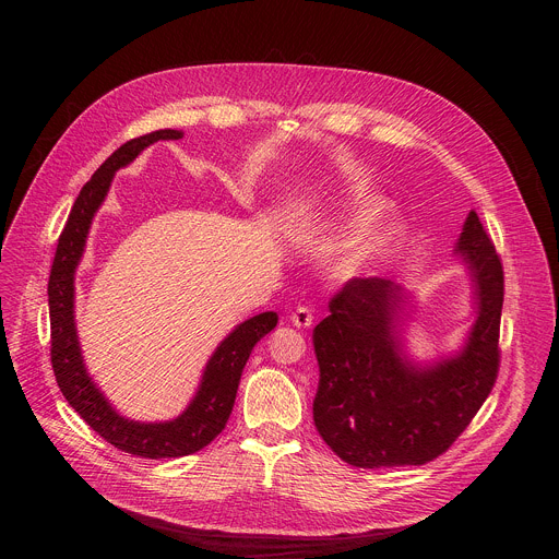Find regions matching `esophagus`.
Returning a JSON list of instances; mask_svg holds the SVG:
<instances>
[{
    "instance_id": "1",
    "label": "esophagus",
    "mask_w": 559,
    "mask_h": 559,
    "mask_svg": "<svg viewBox=\"0 0 559 559\" xmlns=\"http://www.w3.org/2000/svg\"><path fill=\"white\" fill-rule=\"evenodd\" d=\"M289 321H292V325H294V328H298V330L311 328V323H313V316H311V309H307V307H298L296 311H292V316H289Z\"/></svg>"
}]
</instances>
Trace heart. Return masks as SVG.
I'll list each match as a JSON object with an SVG mask.
<instances>
[{
	"label": "heart",
	"mask_w": 559,
	"mask_h": 559,
	"mask_svg": "<svg viewBox=\"0 0 559 559\" xmlns=\"http://www.w3.org/2000/svg\"><path fill=\"white\" fill-rule=\"evenodd\" d=\"M389 203L378 194H356L345 201L334 214L325 218L302 216L292 223V236L300 246L313 252H332L347 243L356 233L358 237L336 259L332 278L341 285L376 276L382 263L391 257L403 236V227L395 218L378 223ZM377 225L373 226L372 223Z\"/></svg>",
	"instance_id": "b5f03b06"
}]
</instances>
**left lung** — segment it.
Returning a JSON list of instances; mask_svg holds the SVG:
<instances>
[{
	"label": "left lung",
	"instance_id": "obj_1",
	"mask_svg": "<svg viewBox=\"0 0 559 559\" xmlns=\"http://www.w3.org/2000/svg\"><path fill=\"white\" fill-rule=\"evenodd\" d=\"M453 254L468 270L473 323L462 345L429 362L407 352L414 294L386 278L343 287L313 330L321 380L313 425L360 468L425 464L444 453L489 397L498 365L504 276L489 234L471 210Z\"/></svg>",
	"mask_w": 559,
	"mask_h": 559
}]
</instances>
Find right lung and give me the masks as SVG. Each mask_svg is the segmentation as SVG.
Listing matches in <instances>:
<instances>
[{"label":"right lung","instance_id":"add662e5","mask_svg":"<svg viewBox=\"0 0 559 559\" xmlns=\"http://www.w3.org/2000/svg\"><path fill=\"white\" fill-rule=\"evenodd\" d=\"M177 139H183L181 130H156L123 143L106 158L70 210L48 281L50 360L63 397L106 442L126 453L152 460L197 453L225 429L238 380L254 345L278 323L276 311H263L238 323L216 345L203 367L192 401L173 420L141 423L121 416L88 373L74 323V274L84 259L93 218L106 201L117 170L130 166L147 145Z\"/></svg>","mask_w":559,"mask_h":559}]
</instances>
